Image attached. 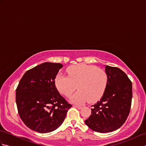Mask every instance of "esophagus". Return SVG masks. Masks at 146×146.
<instances>
[{"mask_svg":"<svg viewBox=\"0 0 146 146\" xmlns=\"http://www.w3.org/2000/svg\"><path fill=\"white\" fill-rule=\"evenodd\" d=\"M74 107H76V108H78V109H79V110L82 109V108L81 106H78V105H74Z\"/></svg>","mask_w":146,"mask_h":146,"instance_id":"1","label":"esophagus"}]
</instances>
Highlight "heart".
<instances>
[{"instance_id": "obj_1", "label": "heart", "mask_w": 146, "mask_h": 146, "mask_svg": "<svg viewBox=\"0 0 146 146\" xmlns=\"http://www.w3.org/2000/svg\"><path fill=\"white\" fill-rule=\"evenodd\" d=\"M67 73L68 76L63 74L56 75L55 85L61 94L70 97L77 85L78 91L70 98L71 102L74 104H83L87 101H97L107 88V73L96 66L80 64L68 68Z\"/></svg>"}]
</instances>
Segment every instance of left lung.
Wrapping results in <instances>:
<instances>
[{
	"instance_id": "left-lung-1",
	"label": "left lung",
	"mask_w": 146,
	"mask_h": 146,
	"mask_svg": "<svg viewBox=\"0 0 146 146\" xmlns=\"http://www.w3.org/2000/svg\"><path fill=\"white\" fill-rule=\"evenodd\" d=\"M108 83L104 94L95 105L92 114L85 120L95 132L107 133L120 128L127 118L132 98V85L123 71L106 65Z\"/></svg>"
}]
</instances>
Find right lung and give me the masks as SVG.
Wrapping results in <instances>:
<instances>
[{"label":"right lung","mask_w":146,"mask_h":146,"mask_svg":"<svg viewBox=\"0 0 146 146\" xmlns=\"http://www.w3.org/2000/svg\"><path fill=\"white\" fill-rule=\"evenodd\" d=\"M62 67L60 63L46 62L27 71L20 80L15 95L18 112L33 131H54L71 107L55 85V77Z\"/></svg>","instance_id":"right-lung-1"}]
</instances>
